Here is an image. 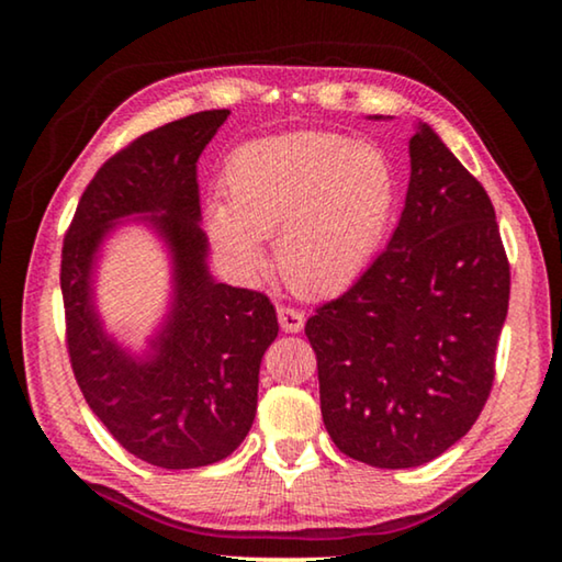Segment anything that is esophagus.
<instances>
[{
    "label": "esophagus",
    "mask_w": 562,
    "mask_h": 562,
    "mask_svg": "<svg viewBox=\"0 0 562 562\" xmlns=\"http://www.w3.org/2000/svg\"><path fill=\"white\" fill-rule=\"evenodd\" d=\"M279 325L283 333H302L304 312L294 310V306H279Z\"/></svg>",
    "instance_id": "1"
}]
</instances>
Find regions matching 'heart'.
<instances>
[{
	"label": "heart",
	"mask_w": 562,
	"mask_h": 562,
	"mask_svg": "<svg viewBox=\"0 0 562 562\" xmlns=\"http://www.w3.org/2000/svg\"><path fill=\"white\" fill-rule=\"evenodd\" d=\"M227 202L210 204V233L237 273L273 263L302 296H333L379 256L394 222L398 176L375 143L322 130L260 137L227 160Z\"/></svg>",
	"instance_id": "heart-1"
}]
</instances>
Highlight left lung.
<instances>
[{"mask_svg":"<svg viewBox=\"0 0 562 562\" xmlns=\"http://www.w3.org/2000/svg\"><path fill=\"white\" fill-rule=\"evenodd\" d=\"M409 158L386 250L304 327L329 437L375 468L429 463L473 427L509 310V260L486 189L425 122Z\"/></svg>","mask_w":562,"mask_h":562,"instance_id":"8db88e82","label":"left lung"}]
</instances>
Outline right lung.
Here are the masks:
<instances>
[{
  "mask_svg": "<svg viewBox=\"0 0 562 562\" xmlns=\"http://www.w3.org/2000/svg\"><path fill=\"white\" fill-rule=\"evenodd\" d=\"M229 110L150 130L83 189L60 252L66 348L89 409L127 452L158 468H202L250 432L260 358L279 335L271 299L217 283L199 227L196 160ZM148 213L175 258V304L145 359L103 333L90 276L95 250L122 216Z\"/></svg>",
  "mask_w": 562,
  "mask_h": 562,
  "instance_id": "add662e5",
  "label": "right lung"
}]
</instances>
